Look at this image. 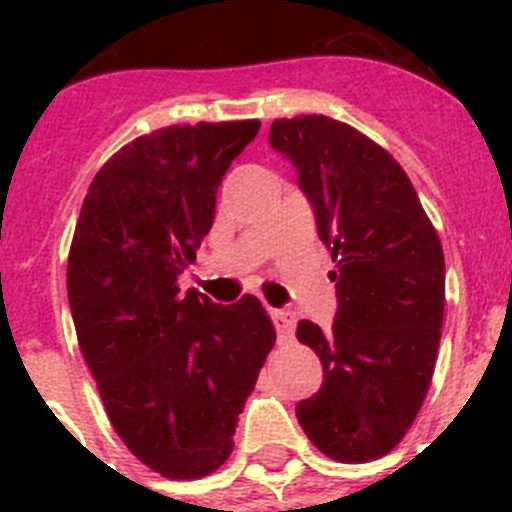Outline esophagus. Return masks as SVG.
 Masks as SVG:
<instances>
[{
  "label": "esophagus",
  "mask_w": 512,
  "mask_h": 512,
  "mask_svg": "<svg viewBox=\"0 0 512 512\" xmlns=\"http://www.w3.org/2000/svg\"><path fill=\"white\" fill-rule=\"evenodd\" d=\"M269 315L274 320V325H277L279 341H289V338L295 336V312L284 310V307H274V310H269Z\"/></svg>",
  "instance_id": "1"
}]
</instances>
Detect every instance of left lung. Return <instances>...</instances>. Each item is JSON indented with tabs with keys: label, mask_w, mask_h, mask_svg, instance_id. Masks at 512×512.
Wrapping results in <instances>:
<instances>
[{
	"label": "left lung",
	"mask_w": 512,
	"mask_h": 512,
	"mask_svg": "<svg viewBox=\"0 0 512 512\" xmlns=\"http://www.w3.org/2000/svg\"><path fill=\"white\" fill-rule=\"evenodd\" d=\"M269 143L295 166L336 261L333 325L297 323V341L323 364V387L297 402V420L330 459H379L431 387L446 292L441 241L402 166L346 122L274 120Z\"/></svg>",
	"instance_id": "8db88e82"
}]
</instances>
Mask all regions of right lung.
<instances>
[{"label":"right lung","mask_w":512,"mask_h":512,"mask_svg":"<svg viewBox=\"0 0 512 512\" xmlns=\"http://www.w3.org/2000/svg\"><path fill=\"white\" fill-rule=\"evenodd\" d=\"M259 128L197 122L140 135L94 176L74 230L66 284L81 354L117 436L171 479L228 459L277 338L256 297L217 305L176 284L210 233L225 171Z\"/></svg>","instance_id":"1"}]
</instances>
